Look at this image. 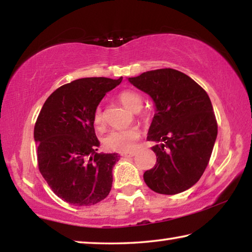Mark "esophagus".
Here are the masks:
<instances>
[{
	"mask_svg": "<svg viewBox=\"0 0 252 252\" xmlns=\"http://www.w3.org/2000/svg\"><path fill=\"white\" fill-rule=\"evenodd\" d=\"M134 155H136V153L134 152H129V153H122L121 156L123 157H133Z\"/></svg>",
	"mask_w": 252,
	"mask_h": 252,
	"instance_id": "1",
	"label": "esophagus"
}]
</instances>
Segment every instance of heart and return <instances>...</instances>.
Returning <instances> with one entry per match:
<instances>
[{
	"label": "heart",
	"mask_w": 252,
	"mask_h": 252,
	"mask_svg": "<svg viewBox=\"0 0 252 252\" xmlns=\"http://www.w3.org/2000/svg\"><path fill=\"white\" fill-rule=\"evenodd\" d=\"M118 98L126 108L138 112L142 107V98L138 93L130 89H125L119 93ZM93 123L97 130H102L105 126L104 114L100 108L94 112ZM140 137L137 127H129L123 130H112L103 138V145L107 149L119 153H127L132 150Z\"/></svg>",
	"instance_id": "obj_1"
}]
</instances>
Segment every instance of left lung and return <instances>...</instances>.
I'll use <instances>...</instances> for the list:
<instances>
[{"mask_svg":"<svg viewBox=\"0 0 252 252\" xmlns=\"http://www.w3.org/2000/svg\"><path fill=\"white\" fill-rule=\"evenodd\" d=\"M129 81L155 103L147 139L162 142L152 147L157 160L144 173L146 185L157 193L183 192L201 178L217 137L209 96L189 76L170 67L147 71Z\"/></svg>","mask_w":252,"mask_h":252,"instance_id":"obj_1","label":"left lung"}]
</instances>
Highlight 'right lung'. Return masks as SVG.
<instances>
[{"mask_svg":"<svg viewBox=\"0 0 252 252\" xmlns=\"http://www.w3.org/2000/svg\"><path fill=\"white\" fill-rule=\"evenodd\" d=\"M121 81L122 77H94L63 85L51 94L37 118L38 170L56 196L71 205H95L110 193L112 168L120 156L97 153L93 115Z\"/></svg>","mask_w":252,"mask_h":252,"instance_id":"obj_1","label":"right lung"}]
</instances>
